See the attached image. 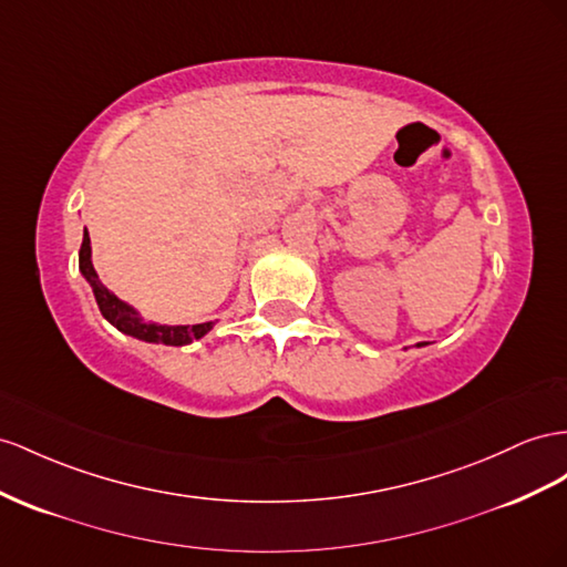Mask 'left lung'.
<instances>
[{"instance_id": "1", "label": "left lung", "mask_w": 567, "mask_h": 567, "mask_svg": "<svg viewBox=\"0 0 567 567\" xmlns=\"http://www.w3.org/2000/svg\"><path fill=\"white\" fill-rule=\"evenodd\" d=\"M424 346H430V343H424V341H422V343H417V348H424Z\"/></svg>"}]
</instances>
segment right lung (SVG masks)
Instances as JSON below:
<instances>
[{"mask_svg":"<svg viewBox=\"0 0 567 567\" xmlns=\"http://www.w3.org/2000/svg\"><path fill=\"white\" fill-rule=\"evenodd\" d=\"M79 269L83 274V279L87 286L93 288V296L102 317L110 321L112 327H116L121 333L131 336V339L145 341V343H162V346H188L197 339H203L205 333L214 329L217 321H203V324H159V321L145 319L141 312H137L131 302L121 300L114 296L110 288H106L97 271L93 267V248H90V236L87 228L83 231V246L79 252Z\"/></svg>","mask_w":567,"mask_h":567,"instance_id":"right-lung-1","label":"right lung"}]
</instances>
